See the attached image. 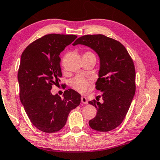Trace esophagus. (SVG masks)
<instances>
[{"label": "esophagus", "mask_w": 160, "mask_h": 160, "mask_svg": "<svg viewBox=\"0 0 160 160\" xmlns=\"http://www.w3.org/2000/svg\"><path fill=\"white\" fill-rule=\"evenodd\" d=\"M81 102L84 104H88V99L85 96H82L81 97Z\"/></svg>", "instance_id": "obj_1"}]
</instances>
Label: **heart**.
<instances>
[{
	"label": "heart",
	"instance_id": "obj_1",
	"mask_svg": "<svg viewBox=\"0 0 160 160\" xmlns=\"http://www.w3.org/2000/svg\"><path fill=\"white\" fill-rule=\"evenodd\" d=\"M82 57H95V54L91 52H86L83 54ZM71 85L77 91L83 93L87 91L88 88L90 85V82L85 78L81 77V76H77L71 80Z\"/></svg>",
	"mask_w": 160,
	"mask_h": 160
}]
</instances>
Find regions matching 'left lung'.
Here are the masks:
<instances>
[{
	"instance_id": "left-lung-1",
	"label": "left lung",
	"mask_w": 160,
	"mask_h": 160,
	"mask_svg": "<svg viewBox=\"0 0 160 160\" xmlns=\"http://www.w3.org/2000/svg\"><path fill=\"white\" fill-rule=\"evenodd\" d=\"M77 44L91 48L100 58L95 88L101 92L103 102L97 99L88 102L98 111L95 117L89 121V126L98 132H109L122 123L134 96L133 62L121 43L103 34L82 36L72 44Z\"/></svg>"
}]
</instances>
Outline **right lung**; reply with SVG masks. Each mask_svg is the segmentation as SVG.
Wrapping results in <instances>:
<instances>
[{
    "instance_id": "right-lung-1",
    "label": "right lung",
    "mask_w": 160,
    "mask_h": 160,
    "mask_svg": "<svg viewBox=\"0 0 160 160\" xmlns=\"http://www.w3.org/2000/svg\"><path fill=\"white\" fill-rule=\"evenodd\" d=\"M76 38L72 34L45 35L21 54L18 72L20 100L31 122L43 132L62 129L70 112L80 103L81 95L72 89L65 90L63 98L51 92L52 85L62 77L59 54Z\"/></svg>"
}]
</instances>
